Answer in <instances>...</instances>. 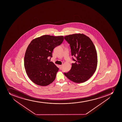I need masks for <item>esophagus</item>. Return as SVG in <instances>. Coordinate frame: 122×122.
Returning a JSON list of instances; mask_svg holds the SVG:
<instances>
[{
    "mask_svg": "<svg viewBox=\"0 0 122 122\" xmlns=\"http://www.w3.org/2000/svg\"><path fill=\"white\" fill-rule=\"evenodd\" d=\"M59 68H60V69H62V65H59Z\"/></svg>",
    "mask_w": 122,
    "mask_h": 122,
    "instance_id": "obj_1",
    "label": "esophagus"
}]
</instances>
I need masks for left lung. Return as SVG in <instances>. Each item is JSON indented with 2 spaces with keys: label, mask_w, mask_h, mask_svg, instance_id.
I'll use <instances>...</instances> for the list:
<instances>
[{
  "label": "left lung",
  "mask_w": 122,
  "mask_h": 122,
  "mask_svg": "<svg viewBox=\"0 0 122 122\" xmlns=\"http://www.w3.org/2000/svg\"><path fill=\"white\" fill-rule=\"evenodd\" d=\"M70 45L71 55L76 57L71 69L64 75L71 81L81 83L89 80L96 70L97 55L93 42L83 34L76 33L64 36Z\"/></svg>",
  "instance_id": "1"
}]
</instances>
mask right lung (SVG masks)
Listing matches in <instances>:
<instances>
[{
    "label": "right lung",
    "mask_w": 122,
    "mask_h": 122,
    "mask_svg": "<svg viewBox=\"0 0 122 122\" xmlns=\"http://www.w3.org/2000/svg\"><path fill=\"white\" fill-rule=\"evenodd\" d=\"M63 36L45 35L33 39L26 51L24 67L29 79L36 84L47 86L55 79L58 68L48 58L53 50L62 43Z\"/></svg>",
    "instance_id": "obj_1"
}]
</instances>
